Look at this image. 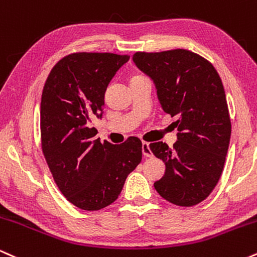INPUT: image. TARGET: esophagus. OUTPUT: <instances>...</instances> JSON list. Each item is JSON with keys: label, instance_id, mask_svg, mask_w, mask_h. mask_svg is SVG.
Listing matches in <instances>:
<instances>
[{"label": "esophagus", "instance_id": "esophagus-1", "mask_svg": "<svg viewBox=\"0 0 257 257\" xmlns=\"http://www.w3.org/2000/svg\"><path fill=\"white\" fill-rule=\"evenodd\" d=\"M143 155L145 156V157H152L153 156L151 149H150L149 143H143Z\"/></svg>", "mask_w": 257, "mask_h": 257}]
</instances>
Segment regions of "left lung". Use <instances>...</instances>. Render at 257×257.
Listing matches in <instances>:
<instances>
[{
	"instance_id": "1",
	"label": "left lung",
	"mask_w": 257,
	"mask_h": 257,
	"mask_svg": "<svg viewBox=\"0 0 257 257\" xmlns=\"http://www.w3.org/2000/svg\"><path fill=\"white\" fill-rule=\"evenodd\" d=\"M133 60L155 82L164 112L178 117V141L172 149L162 141L150 144L166 164L156 191L173 204H198L219 181L231 139L222 81L210 61L186 49L138 52Z\"/></svg>"
}]
</instances>
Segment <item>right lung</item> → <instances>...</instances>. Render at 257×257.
I'll list each match as a JSON object with an SVG mask.
<instances>
[{"instance_id": "add662e5", "label": "right lung", "mask_w": 257, "mask_h": 257, "mask_svg": "<svg viewBox=\"0 0 257 257\" xmlns=\"http://www.w3.org/2000/svg\"><path fill=\"white\" fill-rule=\"evenodd\" d=\"M129 55L73 53L49 72L41 99V144L55 184L82 210H100L118 198L126 176L143 158L140 139L120 145L94 139L105 91Z\"/></svg>"}]
</instances>
